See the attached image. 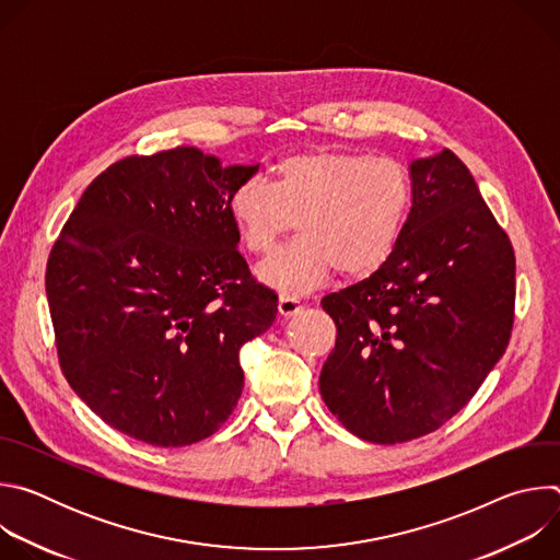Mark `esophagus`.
Masks as SVG:
<instances>
[{"label": "esophagus", "mask_w": 560, "mask_h": 560, "mask_svg": "<svg viewBox=\"0 0 560 560\" xmlns=\"http://www.w3.org/2000/svg\"><path fill=\"white\" fill-rule=\"evenodd\" d=\"M301 307H303L301 301L294 299V296H281V299H279V312H281L283 316H294Z\"/></svg>", "instance_id": "34e87169"}]
</instances>
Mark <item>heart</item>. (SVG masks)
<instances>
[{
    "mask_svg": "<svg viewBox=\"0 0 560 560\" xmlns=\"http://www.w3.org/2000/svg\"><path fill=\"white\" fill-rule=\"evenodd\" d=\"M412 203V175L396 159L314 145L283 154L272 184L259 177L238 184L228 214L238 242L257 257L299 225V242L266 261L259 279L301 294L337 268L346 277L376 272L401 244Z\"/></svg>",
    "mask_w": 560,
    "mask_h": 560,
    "instance_id": "obj_1",
    "label": "heart"
}]
</instances>
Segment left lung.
Returning <instances> with one entry per match:
<instances>
[{
	"label": "left lung",
	"mask_w": 560,
	"mask_h": 560,
	"mask_svg": "<svg viewBox=\"0 0 560 560\" xmlns=\"http://www.w3.org/2000/svg\"><path fill=\"white\" fill-rule=\"evenodd\" d=\"M415 203L401 244L368 279L322 299L337 343L318 387L354 436L394 445L467 406L514 326L510 236L460 159L410 164Z\"/></svg>",
	"instance_id": "8db88e82"
}]
</instances>
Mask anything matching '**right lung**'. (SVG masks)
I'll return each mask as SVG.
<instances>
[{"label":"right lung","mask_w":560,"mask_h":560,"mask_svg":"<svg viewBox=\"0 0 560 560\" xmlns=\"http://www.w3.org/2000/svg\"><path fill=\"white\" fill-rule=\"evenodd\" d=\"M257 168H221L192 145L132 154L93 179L61 228L46 266L59 365L121 434L192 445L242 396L238 350L277 316L228 214Z\"/></svg>","instance_id":"1"}]
</instances>
